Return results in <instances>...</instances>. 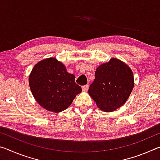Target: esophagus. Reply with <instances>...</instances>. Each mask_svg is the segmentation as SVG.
<instances>
[{
    "mask_svg": "<svg viewBox=\"0 0 160 160\" xmlns=\"http://www.w3.org/2000/svg\"><path fill=\"white\" fill-rule=\"evenodd\" d=\"M88 85H84V86H82V90L84 91V92H87L88 91Z\"/></svg>",
    "mask_w": 160,
    "mask_h": 160,
    "instance_id": "esophagus-1",
    "label": "esophagus"
}]
</instances>
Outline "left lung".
I'll list each match as a JSON object with an SVG mask.
<instances>
[{
    "label": "left lung",
    "instance_id": "left-lung-1",
    "mask_svg": "<svg viewBox=\"0 0 160 160\" xmlns=\"http://www.w3.org/2000/svg\"><path fill=\"white\" fill-rule=\"evenodd\" d=\"M133 87V73L130 67L112 58L97 67L88 93L99 109L112 112L125 104Z\"/></svg>",
    "mask_w": 160,
    "mask_h": 160
}]
</instances>
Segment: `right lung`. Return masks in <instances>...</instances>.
<instances>
[{
    "label": "right lung",
    "instance_id": "add662e5",
    "mask_svg": "<svg viewBox=\"0 0 160 160\" xmlns=\"http://www.w3.org/2000/svg\"><path fill=\"white\" fill-rule=\"evenodd\" d=\"M74 75L68 72L63 63L55 58L38 62L32 70L29 85L38 104L54 113L68 109L82 92Z\"/></svg>",
    "mask_w": 160,
    "mask_h": 160
}]
</instances>
